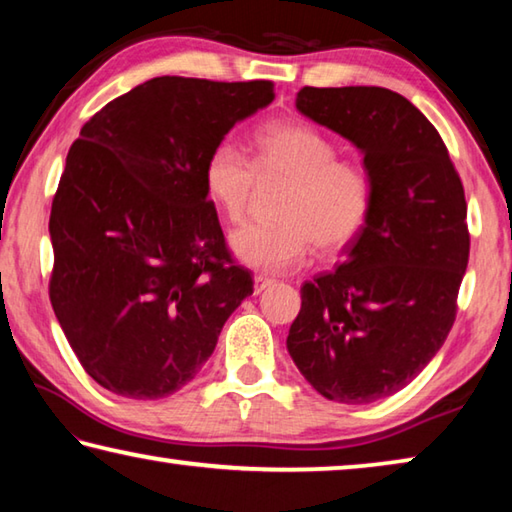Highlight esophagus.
<instances>
[{
    "label": "esophagus",
    "mask_w": 512,
    "mask_h": 512,
    "mask_svg": "<svg viewBox=\"0 0 512 512\" xmlns=\"http://www.w3.org/2000/svg\"><path fill=\"white\" fill-rule=\"evenodd\" d=\"M275 280L273 277H266V275H255V293H262L264 289L273 287Z\"/></svg>",
    "instance_id": "obj_1"
}]
</instances>
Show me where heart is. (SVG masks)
<instances>
[{"label": "heart", "instance_id": "1", "mask_svg": "<svg viewBox=\"0 0 512 512\" xmlns=\"http://www.w3.org/2000/svg\"><path fill=\"white\" fill-rule=\"evenodd\" d=\"M332 137L307 121H273L253 135V158L219 142L203 164V189L225 221L246 219L255 185L287 180L275 219L232 232L230 248L259 273H287L307 262L314 244L339 253L357 239L375 212V180L361 162L336 158Z\"/></svg>", "mask_w": 512, "mask_h": 512}]
</instances>
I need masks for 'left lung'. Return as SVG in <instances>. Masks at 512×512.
Wrapping results in <instances>:
<instances>
[{
    "mask_svg": "<svg viewBox=\"0 0 512 512\" xmlns=\"http://www.w3.org/2000/svg\"><path fill=\"white\" fill-rule=\"evenodd\" d=\"M296 106L348 137L375 180V212L332 273L300 287L287 348L332 402L402 391L443 348L467 257V203L443 137L402 94L302 88Z\"/></svg>",
    "mask_w": 512,
    "mask_h": 512,
    "instance_id": "8db88e82",
    "label": "left lung"
}]
</instances>
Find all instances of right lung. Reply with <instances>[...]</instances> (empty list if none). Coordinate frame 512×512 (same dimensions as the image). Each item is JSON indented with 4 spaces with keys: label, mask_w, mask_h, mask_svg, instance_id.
<instances>
[{
    "label": "right lung",
    "mask_w": 512,
    "mask_h": 512,
    "mask_svg": "<svg viewBox=\"0 0 512 512\" xmlns=\"http://www.w3.org/2000/svg\"><path fill=\"white\" fill-rule=\"evenodd\" d=\"M273 88L158 76L106 103L69 149L49 216V300L83 370L110 393H176L253 293L203 164Z\"/></svg>",
    "instance_id": "right-lung-1"
}]
</instances>
